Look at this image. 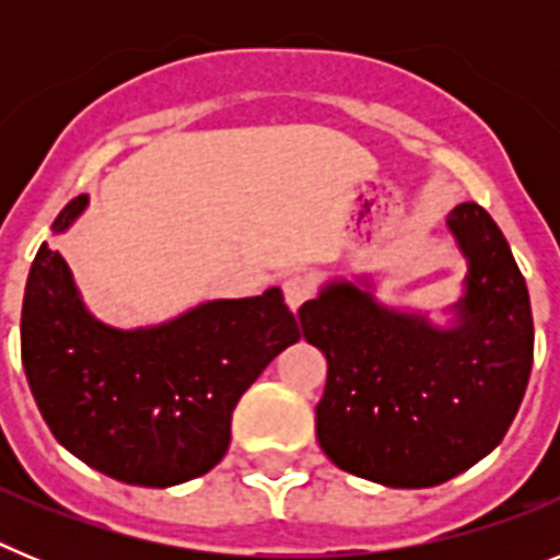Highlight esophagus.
Here are the masks:
<instances>
[{
    "instance_id": "1",
    "label": "esophagus",
    "mask_w": 560,
    "mask_h": 560,
    "mask_svg": "<svg viewBox=\"0 0 560 560\" xmlns=\"http://www.w3.org/2000/svg\"><path fill=\"white\" fill-rule=\"evenodd\" d=\"M311 294H314V280H311L308 275H294L283 283L285 305H289L291 311H296L305 300H311Z\"/></svg>"
}]
</instances>
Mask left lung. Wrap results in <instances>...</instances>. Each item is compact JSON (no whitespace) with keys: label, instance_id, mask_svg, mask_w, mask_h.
I'll list each match as a JSON object with an SVG mask.
<instances>
[{"label":"left lung","instance_id":"8db88e82","mask_svg":"<svg viewBox=\"0 0 560 560\" xmlns=\"http://www.w3.org/2000/svg\"><path fill=\"white\" fill-rule=\"evenodd\" d=\"M446 226L468 264L446 325L378 303L368 275L328 280L300 308L328 359L316 440L336 468L387 488H432L491 454L530 381V294L502 230L474 201Z\"/></svg>","mask_w":560,"mask_h":560}]
</instances>
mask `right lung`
Segmentation results:
<instances>
[{
	"label": "right lung",
	"instance_id": "1",
	"mask_svg": "<svg viewBox=\"0 0 560 560\" xmlns=\"http://www.w3.org/2000/svg\"><path fill=\"white\" fill-rule=\"evenodd\" d=\"M69 201L52 232L81 219ZM300 341L271 285L207 300L167 323L114 328L83 303L61 252L42 244L22 305V364L49 432L89 468L126 485L171 488L221 463L232 409L277 353Z\"/></svg>",
	"mask_w": 560,
	"mask_h": 560
}]
</instances>
